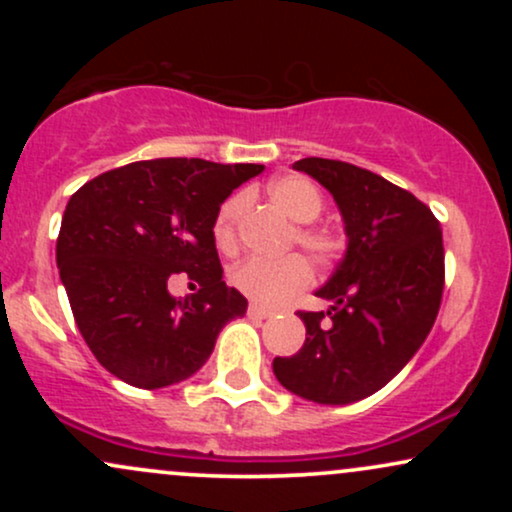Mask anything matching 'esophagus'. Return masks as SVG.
Listing matches in <instances>:
<instances>
[{
  "instance_id": "esophagus-1",
  "label": "esophagus",
  "mask_w": 512,
  "mask_h": 512,
  "mask_svg": "<svg viewBox=\"0 0 512 512\" xmlns=\"http://www.w3.org/2000/svg\"><path fill=\"white\" fill-rule=\"evenodd\" d=\"M248 315H250V317H257V320H264V317H269V315H272V310H267V308H264V305L250 303V308H248Z\"/></svg>"
}]
</instances>
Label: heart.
Here are the masks:
<instances>
[{"mask_svg": "<svg viewBox=\"0 0 512 512\" xmlns=\"http://www.w3.org/2000/svg\"><path fill=\"white\" fill-rule=\"evenodd\" d=\"M269 197L284 214H289L296 226L293 240L298 248H303L313 257V262L330 267L342 255L344 243L337 233L327 231V228L313 226L317 216L325 209V197H322L320 187L313 180L303 178V175H284V178L274 180L269 185ZM245 211V195H233L221 204L214 216V233L216 245L223 252L236 250L238 245V226ZM228 281L233 289H238L250 301L262 305H279L296 296L310 284V267L301 255H286L279 260H267V257H248V260L238 262L236 267L228 272Z\"/></svg>", "mask_w": 512, "mask_h": 512, "instance_id": "heart-1", "label": "heart"}]
</instances>
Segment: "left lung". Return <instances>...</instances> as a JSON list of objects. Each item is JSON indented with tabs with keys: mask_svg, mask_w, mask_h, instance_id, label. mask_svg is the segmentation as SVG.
I'll list each match as a JSON object with an SVG mask.
<instances>
[{
	"mask_svg": "<svg viewBox=\"0 0 512 512\" xmlns=\"http://www.w3.org/2000/svg\"><path fill=\"white\" fill-rule=\"evenodd\" d=\"M293 168L332 192L349 248L317 291L332 308L298 310L305 344L298 354L276 356L272 368L286 390L310 402H358L407 366L436 322L443 231L421 199L366 168L332 158H301Z\"/></svg>",
	"mask_w": 512,
	"mask_h": 512,
	"instance_id": "left-lung-1",
	"label": "left lung"
}]
</instances>
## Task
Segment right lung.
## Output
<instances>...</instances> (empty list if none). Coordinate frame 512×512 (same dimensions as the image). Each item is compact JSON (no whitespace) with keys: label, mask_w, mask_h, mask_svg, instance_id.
<instances>
[{"label":"right lung","mask_w":512,"mask_h":512,"mask_svg":"<svg viewBox=\"0 0 512 512\" xmlns=\"http://www.w3.org/2000/svg\"><path fill=\"white\" fill-rule=\"evenodd\" d=\"M257 163L154 158L127 163L74 192L57 236V267L81 337L127 385L156 390L195 375L248 301L221 279L216 211ZM185 271L203 289L173 299Z\"/></svg>","instance_id":"obj_1"}]
</instances>
